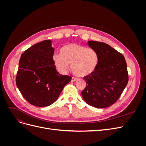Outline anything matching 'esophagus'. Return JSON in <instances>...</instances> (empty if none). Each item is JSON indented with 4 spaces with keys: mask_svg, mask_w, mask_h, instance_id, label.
<instances>
[{
    "mask_svg": "<svg viewBox=\"0 0 146 146\" xmlns=\"http://www.w3.org/2000/svg\"><path fill=\"white\" fill-rule=\"evenodd\" d=\"M77 80V77H72V79H71V82H75L76 80Z\"/></svg>",
    "mask_w": 146,
    "mask_h": 146,
    "instance_id": "obj_1",
    "label": "esophagus"
}]
</instances>
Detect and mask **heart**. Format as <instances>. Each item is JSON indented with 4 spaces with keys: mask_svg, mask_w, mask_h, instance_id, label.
Listing matches in <instances>:
<instances>
[{
    "mask_svg": "<svg viewBox=\"0 0 146 146\" xmlns=\"http://www.w3.org/2000/svg\"><path fill=\"white\" fill-rule=\"evenodd\" d=\"M55 65L60 71H67L71 64L72 72L79 77L86 76L94 71L98 63V55L91 48L77 44H70L60 50V54L53 56Z\"/></svg>",
    "mask_w": 146,
    "mask_h": 146,
    "instance_id": "1",
    "label": "heart"
}]
</instances>
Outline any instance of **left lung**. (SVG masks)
Instances as JSON below:
<instances>
[{"label":"left lung","mask_w":146,"mask_h":146,"mask_svg":"<svg viewBox=\"0 0 146 146\" xmlns=\"http://www.w3.org/2000/svg\"><path fill=\"white\" fill-rule=\"evenodd\" d=\"M98 55L94 70L83 77L86 83L82 96L86 103L98 108L112 105L120 98L129 81L124 56L102 42L88 41Z\"/></svg>","instance_id":"1"}]
</instances>
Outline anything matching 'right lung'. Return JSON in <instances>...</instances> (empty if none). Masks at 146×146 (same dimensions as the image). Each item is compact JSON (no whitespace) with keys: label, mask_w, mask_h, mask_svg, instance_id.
Segmentation results:
<instances>
[{"label":"right lung","mask_w":146,"mask_h":146,"mask_svg":"<svg viewBox=\"0 0 146 146\" xmlns=\"http://www.w3.org/2000/svg\"><path fill=\"white\" fill-rule=\"evenodd\" d=\"M50 40H44L27 48L21 55L16 83L28 102L36 107H47L58 99L72 77L60 74L53 55Z\"/></svg>","instance_id":"1"}]
</instances>
